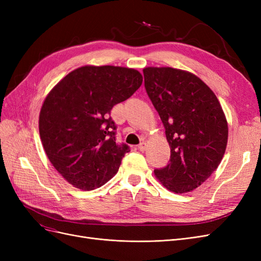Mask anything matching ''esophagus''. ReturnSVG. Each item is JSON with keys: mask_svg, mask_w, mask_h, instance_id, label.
Wrapping results in <instances>:
<instances>
[{"mask_svg": "<svg viewBox=\"0 0 261 261\" xmlns=\"http://www.w3.org/2000/svg\"><path fill=\"white\" fill-rule=\"evenodd\" d=\"M147 143L146 141H141V143L138 145V149L140 150V151H145V150L147 149Z\"/></svg>", "mask_w": 261, "mask_h": 261, "instance_id": "34e87169", "label": "esophagus"}]
</instances>
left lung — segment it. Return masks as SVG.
<instances>
[{
  "mask_svg": "<svg viewBox=\"0 0 261 261\" xmlns=\"http://www.w3.org/2000/svg\"><path fill=\"white\" fill-rule=\"evenodd\" d=\"M148 97L160 115L171 148L170 163L154 170L169 191L199 187L224 155L228 127L217 96L196 75L172 67L143 69Z\"/></svg>",
  "mask_w": 261,
  "mask_h": 261,
  "instance_id": "left-lung-1",
  "label": "left lung"
}]
</instances>
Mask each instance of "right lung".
Here are the masks:
<instances>
[{"label": "right lung", "mask_w": 261, "mask_h": 261, "mask_svg": "<svg viewBox=\"0 0 261 261\" xmlns=\"http://www.w3.org/2000/svg\"><path fill=\"white\" fill-rule=\"evenodd\" d=\"M143 84L138 70L86 65L67 74L44 99L39 133L50 162L83 191L105 185L118 171L129 147L115 143L110 112Z\"/></svg>", "instance_id": "right-lung-1"}]
</instances>
